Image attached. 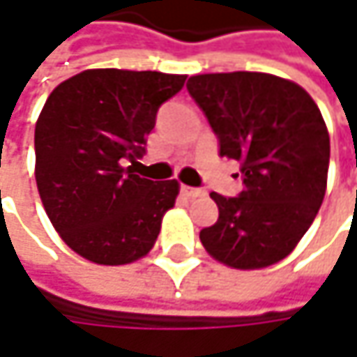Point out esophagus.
Returning a JSON list of instances; mask_svg holds the SVG:
<instances>
[{
    "mask_svg": "<svg viewBox=\"0 0 357 357\" xmlns=\"http://www.w3.org/2000/svg\"><path fill=\"white\" fill-rule=\"evenodd\" d=\"M181 194L188 198H196V196H204V190L200 188H190V185H181Z\"/></svg>",
    "mask_w": 357,
    "mask_h": 357,
    "instance_id": "esophagus-1",
    "label": "esophagus"
}]
</instances>
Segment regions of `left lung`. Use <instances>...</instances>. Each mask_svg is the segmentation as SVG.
<instances>
[{
  "label": "left lung",
  "instance_id": "left-lung-1",
  "mask_svg": "<svg viewBox=\"0 0 357 357\" xmlns=\"http://www.w3.org/2000/svg\"><path fill=\"white\" fill-rule=\"evenodd\" d=\"M188 93L206 115L219 155L240 163L244 190L217 192L215 225L200 231L206 252L234 268L283 260L312 225L326 190L331 142L312 97L262 72L198 74Z\"/></svg>",
  "mask_w": 357,
  "mask_h": 357
}]
</instances>
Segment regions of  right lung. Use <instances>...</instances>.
Segmentation results:
<instances>
[{"mask_svg": "<svg viewBox=\"0 0 357 357\" xmlns=\"http://www.w3.org/2000/svg\"><path fill=\"white\" fill-rule=\"evenodd\" d=\"M185 76L86 70L61 82L36 119V188L61 240L97 264H128L155 246L176 179L134 174L157 111ZM132 162V166H128Z\"/></svg>", "mask_w": 357, "mask_h": 357, "instance_id": "1", "label": "right lung"}]
</instances>
